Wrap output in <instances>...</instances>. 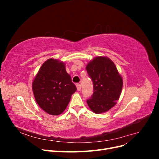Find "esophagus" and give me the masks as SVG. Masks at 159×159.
<instances>
[{
    "instance_id": "obj_1",
    "label": "esophagus",
    "mask_w": 159,
    "mask_h": 159,
    "mask_svg": "<svg viewBox=\"0 0 159 159\" xmlns=\"http://www.w3.org/2000/svg\"><path fill=\"white\" fill-rule=\"evenodd\" d=\"M76 87H77V89H78V91L81 90V85L80 84H76Z\"/></svg>"
}]
</instances>
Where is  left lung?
I'll list each match as a JSON object with an SVG mask.
<instances>
[{
  "label": "left lung",
  "mask_w": 159,
  "mask_h": 159,
  "mask_svg": "<svg viewBox=\"0 0 159 159\" xmlns=\"http://www.w3.org/2000/svg\"><path fill=\"white\" fill-rule=\"evenodd\" d=\"M86 70L93 85V93L87 100L88 106L95 113L106 112L119 99L123 88L122 77L107 57H95L88 64Z\"/></svg>",
  "instance_id": "left-lung-1"
}]
</instances>
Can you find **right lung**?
Instances as JSON below:
<instances>
[{"instance_id":"right-lung-1","label":"right lung","mask_w":159,"mask_h":159,"mask_svg":"<svg viewBox=\"0 0 159 159\" xmlns=\"http://www.w3.org/2000/svg\"><path fill=\"white\" fill-rule=\"evenodd\" d=\"M36 102L45 112L58 115L68 106L77 90L64 62L48 59L42 64L32 82Z\"/></svg>"}]
</instances>
